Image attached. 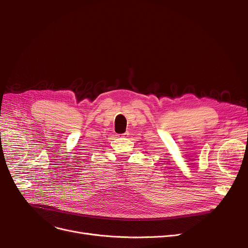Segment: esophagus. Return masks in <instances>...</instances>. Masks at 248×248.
<instances>
[{
    "mask_svg": "<svg viewBox=\"0 0 248 248\" xmlns=\"http://www.w3.org/2000/svg\"><path fill=\"white\" fill-rule=\"evenodd\" d=\"M128 136V133H124V134H122V137H127Z\"/></svg>",
    "mask_w": 248,
    "mask_h": 248,
    "instance_id": "34e87169",
    "label": "esophagus"
}]
</instances>
